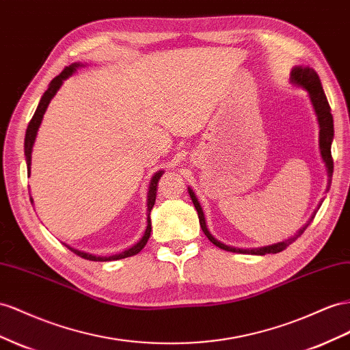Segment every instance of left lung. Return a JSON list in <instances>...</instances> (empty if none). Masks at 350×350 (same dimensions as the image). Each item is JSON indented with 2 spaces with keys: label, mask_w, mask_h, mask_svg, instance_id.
I'll list each match as a JSON object with an SVG mask.
<instances>
[{
  "label": "left lung",
  "mask_w": 350,
  "mask_h": 350,
  "mask_svg": "<svg viewBox=\"0 0 350 350\" xmlns=\"http://www.w3.org/2000/svg\"><path fill=\"white\" fill-rule=\"evenodd\" d=\"M290 82L293 85H296L299 88H304L308 92V97L310 100V105H312V109L315 111V116L318 120V126H319V152H321V159L325 165V171L328 176V183H327V190H329V185H332V176H333V157H332V143L334 138V125H333V116H332V109H329V105L327 101V97L323 90V85H321L319 77L317 72L309 68V66H295L290 72ZM188 194H190L193 204L197 211L198 215V221H200V226L204 232V235L209 239L216 247H219L226 252H232V253H244V254H258V256H263V254L268 253H278L281 250H284L288 244H291L296 239H299L304 231L308 228V225L312 222L315 218V215L319 209V206L323 204L324 200H321L317 209L314 211L312 216H310L309 221L301 226V228L293 235V237L280 241L275 244H269V245H263V247H252V249H243V247H234V245H228L218 239H215L211 234V231L207 230L206 219H204V213L200 203H198V198L196 197L194 191L191 190V187H188Z\"/></svg>",
  "instance_id": "1"
}]
</instances>
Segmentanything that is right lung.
I'll list each match as a JSON object with an SVG mask.
<instances>
[{"label": "right lung", "instance_id": "right-lung-1", "mask_svg": "<svg viewBox=\"0 0 350 350\" xmlns=\"http://www.w3.org/2000/svg\"><path fill=\"white\" fill-rule=\"evenodd\" d=\"M82 63H72L70 66H68L59 77H55L50 85H49V90H46L44 92V96L41 97L40 100V105H38L36 110H35V115L32 116L29 125H27V129H26V135H25V157H26V166H27V171H29V175H31V165H32V148H33V144H35V139H36V135H38V129H40L41 126V122H42V118L45 115L46 111V107H49V105L51 103L53 97L57 94V91L60 90V87L63 85V82L68 79L69 77H72V75L77 72V69L82 68ZM165 174V171H157L152 181H150V185H148V191H147V228L144 231V235L141 237V240L132 245V247L124 250L122 253H116V254H111V256H97V254H92V253H87V252H82V250H78L72 247V245L63 243L66 247H68L69 250H72L73 253H77L78 256L83 258V259H88V260H96V262H109V260H118V259H124V258H129V256H134V254H137L138 252H141L144 249V245L147 244L148 239H150V232H152V219H150V212H152L153 206H154V202H156V191H157V184H159V179L160 176H162ZM31 203L33 204V198L31 197Z\"/></svg>", "mask_w": 350, "mask_h": 350}]
</instances>
